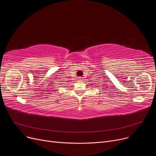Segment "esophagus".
<instances>
[{"instance_id":"34e87169","label":"esophagus","mask_w":156,"mask_h":156,"mask_svg":"<svg viewBox=\"0 0 156 156\" xmlns=\"http://www.w3.org/2000/svg\"><path fill=\"white\" fill-rule=\"evenodd\" d=\"M81 77H78V79H81Z\"/></svg>"}]
</instances>
